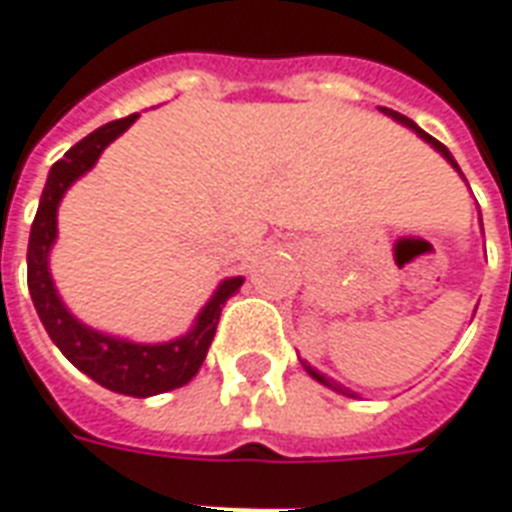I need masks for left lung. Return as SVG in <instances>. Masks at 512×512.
I'll return each instance as SVG.
<instances>
[{"label":"left lung","instance_id":"left-lung-1","mask_svg":"<svg viewBox=\"0 0 512 512\" xmlns=\"http://www.w3.org/2000/svg\"><path fill=\"white\" fill-rule=\"evenodd\" d=\"M383 112H386L389 118H394V121H397V123H402V126H408V129H413V132H416V134H419V137H422L424 143H430V146L436 148L438 154H441V157L447 159L449 165H452V168H455V170H458V173H460L458 162H455V157L449 154V148L444 146V143H438L436 137H430V134L424 132V129H419V126H416V123H413L411 118H405V115H400V112H394V110H383ZM460 176H463V173H460ZM480 223H482V220H480ZM300 364H303V369H306L308 375H311V378L317 380V383H322V386H328V389H333V391H339V394H344V397H355L353 391L344 389L342 383H336V380H331V378H328V375H322V372H317V369H314V366H308L306 361H300Z\"/></svg>","mask_w":512,"mask_h":512}]
</instances>
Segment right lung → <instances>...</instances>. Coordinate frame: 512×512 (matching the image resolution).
Listing matches in <instances>:
<instances>
[{
    "label": "right lung",
    "instance_id": "right-lung-1",
    "mask_svg": "<svg viewBox=\"0 0 512 512\" xmlns=\"http://www.w3.org/2000/svg\"><path fill=\"white\" fill-rule=\"evenodd\" d=\"M134 121L137 112L121 121L104 123L85 140L68 148L65 157L52 165L38 204V215L32 220L30 245H27V286L46 333L79 372H85L104 389L118 391L126 397H154L179 389L195 378V372L204 364L209 344L215 339L220 311L228 297L242 286V278H226L215 289L212 300L201 308L192 331L165 344H140L93 331L65 308L49 273V250L57 239V206L63 201L65 190L79 176H85L96 165L101 151L115 137H121Z\"/></svg>",
    "mask_w": 512,
    "mask_h": 512
}]
</instances>
